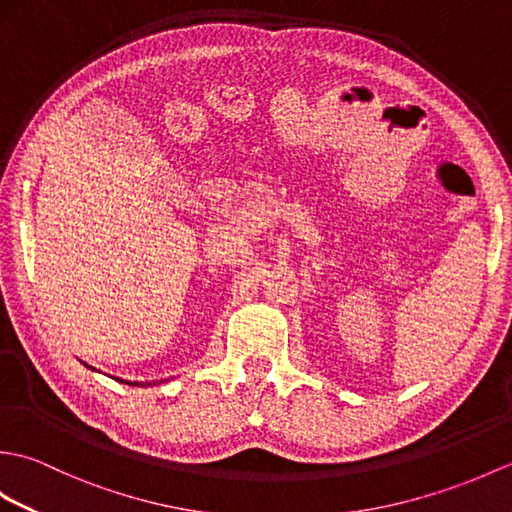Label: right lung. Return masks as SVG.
I'll list each match as a JSON object with an SVG mask.
<instances>
[{"mask_svg":"<svg viewBox=\"0 0 512 512\" xmlns=\"http://www.w3.org/2000/svg\"><path fill=\"white\" fill-rule=\"evenodd\" d=\"M85 365V363H83ZM85 367H90V365H85ZM90 369H94V367H90ZM116 380H121V383H127V380H123V378H116ZM156 383H165V380H156ZM127 385H134V387H149V383H127Z\"/></svg>","mask_w":512,"mask_h":512,"instance_id":"add662e5","label":"right lung"}]
</instances>
